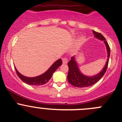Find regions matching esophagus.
Masks as SVG:
<instances>
[{
    "instance_id": "esophagus-1",
    "label": "esophagus",
    "mask_w": 122,
    "mask_h": 122,
    "mask_svg": "<svg viewBox=\"0 0 122 122\" xmlns=\"http://www.w3.org/2000/svg\"><path fill=\"white\" fill-rule=\"evenodd\" d=\"M62 62H63L64 64H67V62H68V59H67L66 58H62Z\"/></svg>"
}]
</instances>
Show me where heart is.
Instances as JSON below:
<instances>
[{
  "label": "heart",
  "mask_w": 122,
  "mask_h": 122,
  "mask_svg": "<svg viewBox=\"0 0 122 122\" xmlns=\"http://www.w3.org/2000/svg\"><path fill=\"white\" fill-rule=\"evenodd\" d=\"M84 39V37L83 36H81L78 39V44H81L83 42Z\"/></svg>",
  "instance_id": "obj_1"
}]
</instances>
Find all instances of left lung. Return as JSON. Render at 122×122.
<instances>
[{
    "mask_svg": "<svg viewBox=\"0 0 122 122\" xmlns=\"http://www.w3.org/2000/svg\"><path fill=\"white\" fill-rule=\"evenodd\" d=\"M94 37L99 40L104 41L106 46L107 52V59L104 65V67L101 70L100 72L97 74L93 76H87L84 75L80 70L77 61L76 60V56H73L71 58V60L68 62V73L67 76V79L69 83L76 87L83 88L92 86L98 82L103 77L107 68L108 63H109V57H110V49L108 45L107 42L106 41V39L100 33L93 30Z\"/></svg>",
    "mask_w": 122,
    "mask_h": 122,
    "instance_id": "8db88e82",
    "label": "left lung"
}]
</instances>
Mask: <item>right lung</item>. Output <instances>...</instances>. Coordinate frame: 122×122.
Returning a JSON list of instances; mask_svg holds the SVG:
<instances>
[{"label":"right lung","instance_id":"right-lung-1","mask_svg":"<svg viewBox=\"0 0 122 122\" xmlns=\"http://www.w3.org/2000/svg\"><path fill=\"white\" fill-rule=\"evenodd\" d=\"M62 62L61 59H59V60H58L57 61L54 62L46 72H45L44 74L40 75V76L34 77H25V76L22 75L17 70L16 67H15V68L16 71L17 75L18 76V77L24 83L29 85H32V86H40V85H44L48 83L52 77L54 72L56 71V69L58 68L60 66L62 65Z\"/></svg>","mask_w":122,"mask_h":122}]
</instances>
